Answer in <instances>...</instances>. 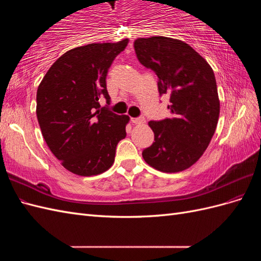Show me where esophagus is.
<instances>
[{
  "label": "esophagus",
  "instance_id": "34e87169",
  "mask_svg": "<svg viewBox=\"0 0 261 261\" xmlns=\"http://www.w3.org/2000/svg\"><path fill=\"white\" fill-rule=\"evenodd\" d=\"M130 121L134 124L140 125V124H144L145 123V118L144 117H133V118H130Z\"/></svg>",
  "mask_w": 261,
  "mask_h": 261
}]
</instances>
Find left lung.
<instances>
[{
  "label": "left lung",
  "instance_id": "obj_1",
  "mask_svg": "<svg viewBox=\"0 0 261 261\" xmlns=\"http://www.w3.org/2000/svg\"><path fill=\"white\" fill-rule=\"evenodd\" d=\"M138 61L159 78L160 96L170 94L172 117L150 121L154 143L143 151L153 169L176 173L199 160L216 132L220 114L215 74L208 62L184 41L168 37L139 38Z\"/></svg>",
  "mask_w": 261,
  "mask_h": 261
}]
</instances>
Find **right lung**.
Here are the masks:
<instances>
[{"mask_svg": "<svg viewBox=\"0 0 261 261\" xmlns=\"http://www.w3.org/2000/svg\"><path fill=\"white\" fill-rule=\"evenodd\" d=\"M128 43H90L67 51L53 63L37 90V118L52 153L69 172L98 175L112 167L118 141L126 137L127 115L110 105L106 78Z\"/></svg>", "mask_w": 261, "mask_h": 261, "instance_id": "obj_1", "label": "right lung"}]
</instances>
